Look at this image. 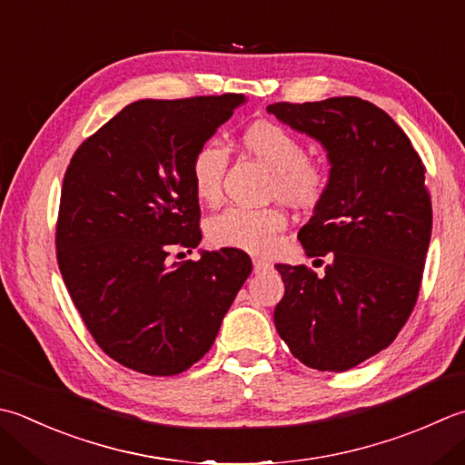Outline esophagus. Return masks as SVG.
<instances>
[{"mask_svg": "<svg viewBox=\"0 0 465 465\" xmlns=\"http://www.w3.org/2000/svg\"><path fill=\"white\" fill-rule=\"evenodd\" d=\"M252 262H253V272H256V274H260V272L270 268V263L263 260V258H253Z\"/></svg>", "mask_w": 465, "mask_h": 465, "instance_id": "34e87169", "label": "esophagus"}]
</instances>
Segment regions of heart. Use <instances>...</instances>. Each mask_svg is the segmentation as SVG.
<instances>
[{"mask_svg":"<svg viewBox=\"0 0 465 465\" xmlns=\"http://www.w3.org/2000/svg\"><path fill=\"white\" fill-rule=\"evenodd\" d=\"M245 151L256 154L272 169L270 189L294 205H314L324 195L329 175L321 163L306 159L304 143L276 123H253L240 136ZM227 149L217 141H205L191 157V185L199 202H220L227 171ZM284 227L278 207H227L207 223V238L222 248L266 252Z\"/></svg>","mask_w":465,"mask_h":465,"instance_id":"obj_1","label":"heart"}]
</instances>
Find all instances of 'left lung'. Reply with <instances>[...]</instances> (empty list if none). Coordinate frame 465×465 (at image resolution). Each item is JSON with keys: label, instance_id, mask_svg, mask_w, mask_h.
Here are the masks:
<instances>
[{"label": "left lung", "instance_id": "obj_1", "mask_svg": "<svg viewBox=\"0 0 465 465\" xmlns=\"http://www.w3.org/2000/svg\"><path fill=\"white\" fill-rule=\"evenodd\" d=\"M266 111L321 143L331 163L324 195L298 232L308 258L331 263L324 276L278 263L286 290L276 331L306 367L347 371L395 341L420 294L431 240L425 167L401 126L362 98Z\"/></svg>", "mask_w": 465, "mask_h": 465}]
</instances>
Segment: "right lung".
I'll use <instances>...</instances> for the list:
<instances>
[{
  "mask_svg": "<svg viewBox=\"0 0 465 465\" xmlns=\"http://www.w3.org/2000/svg\"><path fill=\"white\" fill-rule=\"evenodd\" d=\"M243 94L136 100L80 144L64 175L58 266L72 302L108 357L153 377L187 371L212 349L252 272L240 250L197 248L191 157Z\"/></svg>",
  "mask_w": 465,
  "mask_h": 465,
  "instance_id": "obj_1",
  "label": "right lung"
}]
</instances>
